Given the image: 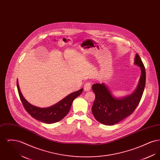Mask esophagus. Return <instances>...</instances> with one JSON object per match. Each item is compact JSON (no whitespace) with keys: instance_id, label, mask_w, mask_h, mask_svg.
I'll return each instance as SVG.
<instances>
[{"instance_id":"34e87169","label":"esophagus","mask_w":160,"mask_h":160,"mask_svg":"<svg viewBox=\"0 0 160 160\" xmlns=\"http://www.w3.org/2000/svg\"><path fill=\"white\" fill-rule=\"evenodd\" d=\"M91 89V84L90 82H86L84 85V89L86 91H88Z\"/></svg>"}]
</instances>
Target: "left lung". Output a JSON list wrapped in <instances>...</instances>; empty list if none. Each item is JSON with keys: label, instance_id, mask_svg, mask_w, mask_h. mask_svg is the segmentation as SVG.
I'll return each instance as SVG.
<instances>
[{"label": "left lung", "instance_id": "8db88e82", "mask_svg": "<svg viewBox=\"0 0 160 160\" xmlns=\"http://www.w3.org/2000/svg\"><path fill=\"white\" fill-rule=\"evenodd\" d=\"M134 64L140 67L141 76L137 89L129 95L116 98L103 83L92 85L95 99L92 112L98 122L107 125H114L132 114L138 105L145 89L146 71L138 53L134 59Z\"/></svg>", "mask_w": 160, "mask_h": 160}]
</instances>
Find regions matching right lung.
<instances>
[{"label": "right lung", "instance_id": "1", "mask_svg": "<svg viewBox=\"0 0 160 160\" xmlns=\"http://www.w3.org/2000/svg\"><path fill=\"white\" fill-rule=\"evenodd\" d=\"M17 86L20 98L27 112L34 119L46 123H53L62 120L68 114L74 99L79 96L83 91V89H80L77 91L71 93L52 106L40 108L32 105L24 98L20 90L18 80H17Z\"/></svg>", "mask_w": 160, "mask_h": 160}]
</instances>
